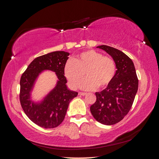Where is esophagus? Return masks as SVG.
<instances>
[{
    "mask_svg": "<svg viewBox=\"0 0 159 159\" xmlns=\"http://www.w3.org/2000/svg\"><path fill=\"white\" fill-rule=\"evenodd\" d=\"M79 95H82V96H84L86 95V93H83V92H79Z\"/></svg>",
    "mask_w": 159,
    "mask_h": 159,
    "instance_id": "34e87169",
    "label": "esophagus"
}]
</instances>
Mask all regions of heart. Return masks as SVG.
Masks as SVG:
<instances>
[{"instance_id":"heart-1","label":"heart","mask_w":159,"mask_h":159,"mask_svg":"<svg viewBox=\"0 0 159 159\" xmlns=\"http://www.w3.org/2000/svg\"><path fill=\"white\" fill-rule=\"evenodd\" d=\"M116 65L114 60L93 50L81 52L74 60L66 62L64 74L70 87L75 89L85 75L80 88L84 90L103 89L111 83Z\"/></svg>"}]
</instances>
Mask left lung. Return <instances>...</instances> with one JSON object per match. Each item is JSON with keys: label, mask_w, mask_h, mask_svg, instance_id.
I'll list each match as a JSON object with an SVG mask.
<instances>
[{"label": "left lung", "mask_w": 159, "mask_h": 159, "mask_svg": "<svg viewBox=\"0 0 159 159\" xmlns=\"http://www.w3.org/2000/svg\"><path fill=\"white\" fill-rule=\"evenodd\" d=\"M97 48L112 57L117 70L111 83L101 92L95 93L97 99L90 111L96 121L111 125L121 121L131 109L139 81L133 62L125 53L105 45Z\"/></svg>", "instance_id": "8db88e82"}]
</instances>
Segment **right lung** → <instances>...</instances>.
Here are the masks:
<instances>
[{
	"label": "right lung",
	"instance_id": "1",
	"mask_svg": "<svg viewBox=\"0 0 159 159\" xmlns=\"http://www.w3.org/2000/svg\"><path fill=\"white\" fill-rule=\"evenodd\" d=\"M69 52H52L34 60L21 77L20 101L24 111L32 122L45 129L56 127L65 118L71 101L78 92L66 85L64 68ZM44 70L54 72L57 77L55 87L39 100L33 99L31 93L36 81Z\"/></svg>",
	"mask_w": 159,
	"mask_h": 159
}]
</instances>
